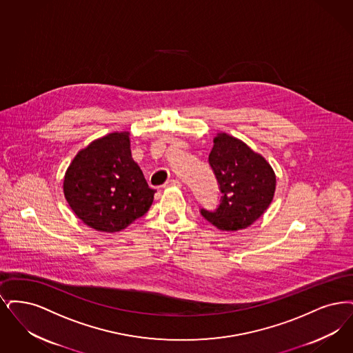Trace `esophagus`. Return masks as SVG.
Wrapping results in <instances>:
<instances>
[{
    "label": "esophagus",
    "mask_w": 353,
    "mask_h": 353,
    "mask_svg": "<svg viewBox=\"0 0 353 353\" xmlns=\"http://www.w3.org/2000/svg\"><path fill=\"white\" fill-rule=\"evenodd\" d=\"M172 185H176V187H181L182 185V183L178 181V179H170V181H168L166 183L163 184L162 187L163 188H166V187H172Z\"/></svg>",
    "instance_id": "esophagus-1"
}]
</instances>
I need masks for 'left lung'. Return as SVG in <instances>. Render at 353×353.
<instances>
[{
    "mask_svg": "<svg viewBox=\"0 0 353 353\" xmlns=\"http://www.w3.org/2000/svg\"><path fill=\"white\" fill-rule=\"evenodd\" d=\"M208 155L221 196L214 210L201 216L221 230H244L260 217L273 200L276 175L270 165L244 142L219 134Z\"/></svg>",
    "mask_w": 353,
    "mask_h": 353,
    "instance_id": "1",
    "label": "left lung"
}]
</instances>
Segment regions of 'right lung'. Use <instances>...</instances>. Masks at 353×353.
Segmentation results:
<instances>
[{
  "label": "right lung",
  "mask_w": 353,
  "mask_h": 353,
  "mask_svg": "<svg viewBox=\"0 0 353 353\" xmlns=\"http://www.w3.org/2000/svg\"><path fill=\"white\" fill-rule=\"evenodd\" d=\"M64 196L87 225L119 232L145 215L155 190L132 158L128 133H112L79 152L64 176Z\"/></svg>",
  "instance_id": "1"
}]
</instances>
